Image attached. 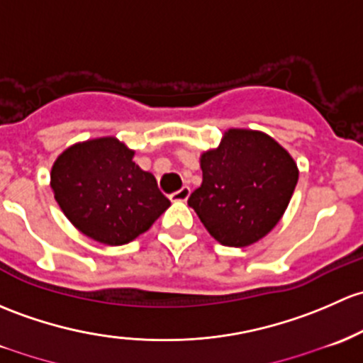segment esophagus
I'll use <instances>...</instances> for the list:
<instances>
[{
  "label": "esophagus",
  "instance_id": "obj_1",
  "mask_svg": "<svg viewBox=\"0 0 363 363\" xmlns=\"http://www.w3.org/2000/svg\"><path fill=\"white\" fill-rule=\"evenodd\" d=\"M189 193H191V189H189L188 186H184V188H181L179 191L170 194V201H186L188 200Z\"/></svg>",
  "mask_w": 363,
  "mask_h": 363
}]
</instances>
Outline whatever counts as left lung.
<instances>
[{
  "instance_id": "left-lung-1",
  "label": "left lung",
  "mask_w": 363,
  "mask_h": 363,
  "mask_svg": "<svg viewBox=\"0 0 363 363\" xmlns=\"http://www.w3.org/2000/svg\"><path fill=\"white\" fill-rule=\"evenodd\" d=\"M203 181L188 205L213 238L247 247L268 235L284 216L299 170L277 140L262 132L230 128L219 147L200 158Z\"/></svg>"
}]
</instances>
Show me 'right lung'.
Instances as JSON below:
<instances>
[{"label":"right lung","mask_w":363,"mask_h":363,"mask_svg":"<svg viewBox=\"0 0 363 363\" xmlns=\"http://www.w3.org/2000/svg\"><path fill=\"white\" fill-rule=\"evenodd\" d=\"M132 158L123 143L101 137L67 147L52 167L50 186L64 216L104 245L132 242L170 207L155 175Z\"/></svg>","instance_id":"add662e5"}]
</instances>
